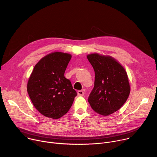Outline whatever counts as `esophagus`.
Returning a JSON list of instances; mask_svg holds the SVG:
<instances>
[{"instance_id": "obj_1", "label": "esophagus", "mask_w": 157, "mask_h": 157, "mask_svg": "<svg viewBox=\"0 0 157 157\" xmlns=\"http://www.w3.org/2000/svg\"><path fill=\"white\" fill-rule=\"evenodd\" d=\"M78 94L79 96H83L85 95V92L83 90H79V91H78Z\"/></svg>"}]
</instances>
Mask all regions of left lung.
I'll use <instances>...</instances> for the list:
<instances>
[{
	"label": "left lung",
	"mask_w": 157,
	"mask_h": 157,
	"mask_svg": "<svg viewBox=\"0 0 157 157\" xmlns=\"http://www.w3.org/2000/svg\"><path fill=\"white\" fill-rule=\"evenodd\" d=\"M95 71L94 87L88 101L94 111L108 116L125 103L130 87L127 74L121 65L109 56L87 55Z\"/></svg>",
	"instance_id": "8db88e82"
}]
</instances>
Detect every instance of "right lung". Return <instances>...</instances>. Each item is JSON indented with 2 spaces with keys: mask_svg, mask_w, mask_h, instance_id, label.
<instances>
[{
  "mask_svg": "<svg viewBox=\"0 0 157 157\" xmlns=\"http://www.w3.org/2000/svg\"><path fill=\"white\" fill-rule=\"evenodd\" d=\"M71 55L62 52L49 54L35 65L27 83L32 102L44 116L59 119L70 109L77 95L64 73Z\"/></svg>",
  "mask_w": 157,
  "mask_h": 157,
  "instance_id": "add662e5",
  "label": "right lung"
}]
</instances>
